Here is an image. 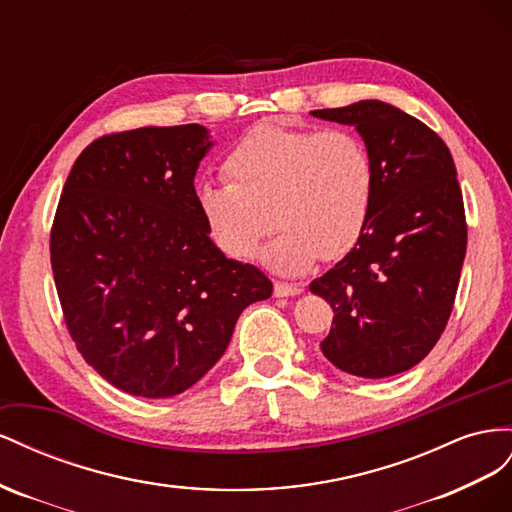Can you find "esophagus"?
<instances>
[{"label":"esophagus","instance_id":"34e87169","mask_svg":"<svg viewBox=\"0 0 512 512\" xmlns=\"http://www.w3.org/2000/svg\"><path fill=\"white\" fill-rule=\"evenodd\" d=\"M298 294H302L300 283H283V281L274 283V296L276 298H289V296H298Z\"/></svg>","mask_w":512,"mask_h":512}]
</instances>
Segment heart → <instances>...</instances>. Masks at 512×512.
<instances>
[{"instance_id": "heart-1", "label": "heart", "mask_w": 512, "mask_h": 512, "mask_svg": "<svg viewBox=\"0 0 512 512\" xmlns=\"http://www.w3.org/2000/svg\"><path fill=\"white\" fill-rule=\"evenodd\" d=\"M223 173L227 182L197 188V208L231 259H253L276 225L283 231L261 261L298 276L321 257L347 255L367 227L375 167L367 143L347 128L257 124L229 152Z\"/></svg>"}]
</instances>
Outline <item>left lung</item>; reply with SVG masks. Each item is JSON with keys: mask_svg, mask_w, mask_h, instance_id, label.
Listing matches in <instances>:
<instances>
[{"mask_svg": "<svg viewBox=\"0 0 512 512\" xmlns=\"http://www.w3.org/2000/svg\"><path fill=\"white\" fill-rule=\"evenodd\" d=\"M311 113L356 126L375 167L360 240L309 285L334 311L321 352L358 377L403 373L440 341L457 296L467 225L455 160L427 124L382 100Z\"/></svg>", "mask_w": 512, "mask_h": 512, "instance_id": "8db88e82", "label": "left lung"}]
</instances>
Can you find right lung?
<instances>
[{"mask_svg":"<svg viewBox=\"0 0 512 512\" xmlns=\"http://www.w3.org/2000/svg\"><path fill=\"white\" fill-rule=\"evenodd\" d=\"M212 141L199 124L92 141L72 165L51 227V268L79 354L115 388L165 399L225 354L272 281L227 259L197 208Z\"/></svg>","mask_w":512,"mask_h":512,"instance_id":"obj_1","label":"right lung"}]
</instances>
